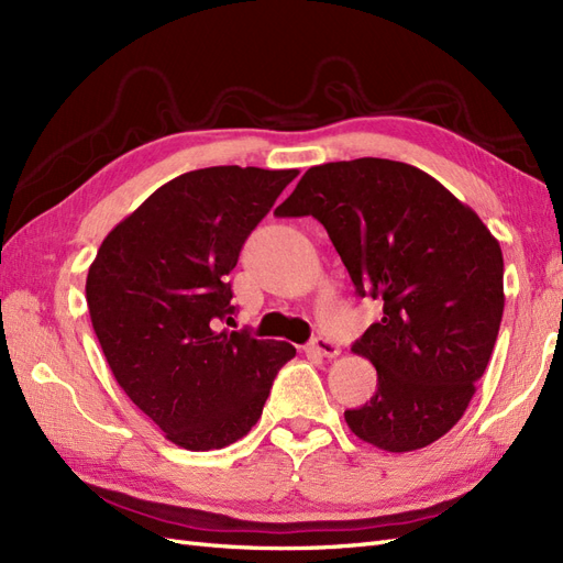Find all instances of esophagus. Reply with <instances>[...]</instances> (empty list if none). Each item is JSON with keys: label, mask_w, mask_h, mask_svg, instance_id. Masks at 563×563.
Returning <instances> with one entry per match:
<instances>
[{"label": "esophagus", "mask_w": 563, "mask_h": 563, "mask_svg": "<svg viewBox=\"0 0 563 563\" xmlns=\"http://www.w3.org/2000/svg\"><path fill=\"white\" fill-rule=\"evenodd\" d=\"M310 352H314L319 356H329V360H333V356L340 354V347L333 343V340L323 338V335H317L312 343H310Z\"/></svg>", "instance_id": "34e87169"}]
</instances>
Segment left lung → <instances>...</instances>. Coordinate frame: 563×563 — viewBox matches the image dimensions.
I'll return each instance as SVG.
<instances>
[{"instance_id":"1","label":"left lung","mask_w":563,"mask_h":563,"mask_svg":"<svg viewBox=\"0 0 563 563\" xmlns=\"http://www.w3.org/2000/svg\"><path fill=\"white\" fill-rule=\"evenodd\" d=\"M277 216L327 228L360 296L383 300L352 352L378 389L347 428L389 453L430 446L463 418L505 308L503 251L467 203L420 168L362 157L305 172Z\"/></svg>"}]
</instances>
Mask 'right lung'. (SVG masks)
Masks as SVG:
<instances>
[{
  "instance_id": "add662e5",
  "label": "right lung",
  "mask_w": 563,
  "mask_h": 563,
  "mask_svg": "<svg viewBox=\"0 0 563 563\" xmlns=\"http://www.w3.org/2000/svg\"><path fill=\"white\" fill-rule=\"evenodd\" d=\"M296 168L211 166L152 192L100 244L87 277L98 343L129 399L187 451L234 444L258 422L284 340L216 331L228 275Z\"/></svg>"
}]
</instances>
